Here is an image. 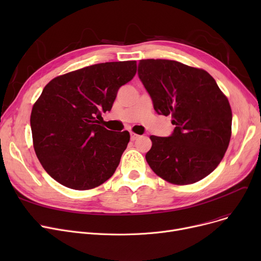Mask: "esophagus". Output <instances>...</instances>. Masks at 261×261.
<instances>
[{"instance_id": "esophagus-1", "label": "esophagus", "mask_w": 261, "mask_h": 261, "mask_svg": "<svg viewBox=\"0 0 261 261\" xmlns=\"http://www.w3.org/2000/svg\"><path fill=\"white\" fill-rule=\"evenodd\" d=\"M139 138H140V135H139V134L133 133V132H131V133H130V139H131V141H135V140H138Z\"/></svg>"}]
</instances>
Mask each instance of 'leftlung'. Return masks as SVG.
I'll return each instance as SVG.
<instances>
[{
	"label": "left lung",
	"mask_w": 261,
	"mask_h": 261,
	"mask_svg": "<svg viewBox=\"0 0 261 261\" xmlns=\"http://www.w3.org/2000/svg\"><path fill=\"white\" fill-rule=\"evenodd\" d=\"M139 77L155 112L170 115V136H150L146 161L162 179L196 183L223 159L231 135V109L216 80L204 70L166 59L140 60Z\"/></svg>",
	"instance_id": "obj_1"
}]
</instances>
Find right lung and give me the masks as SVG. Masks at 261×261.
Wrapping results in <instances>:
<instances>
[{
    "mask_svg": "<svg viewBox=\"0 0 261 261\" xmlns=\"http://www.w3.org/2000/svg\"><path fill=\"white\" fill-rule=\"evenodd\" d=\"M136 73V61L90 65L50 80L35 102L31 127L45 171L65 187H97L115 172L130 141L128 131L100 126L118 89Z\"/></svg>",
    "mask_w": 261,
    "mask_h": 261,
    "instance_id": "1",
    "label": "right lung"
}]
</instances>
